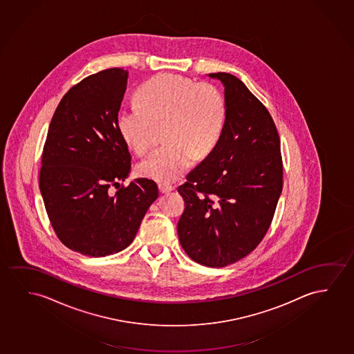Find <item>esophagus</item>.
Wrapping results in <instances>:
<instances>
[{"label": "esophagus", "mask_w": 354, "mask_h": 354, "mask_svg": "<svg viewBox=\"0 0 354 354\" xmlns=\"http://www.w3.org/2000/svg\"><path fill=\"white\" fill-rule=\"evenodd\" d=\"M159 191L162 192V194H169L171 191L174 190V187L169 184H163V183H160L158 185Z\"/></svg>", "instance_id": "34e87169"}]
</instances>
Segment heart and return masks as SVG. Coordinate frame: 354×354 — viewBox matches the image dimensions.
I'll return each instance as SVG.
<instances>
[{
	"mask_svg": "<svg viewBox=\"0 0 354 354\" xmlns=\"http://www.w3.org/2000/svg\"><path fill=\"white\" fill-rule=\"evenodd\" d=\"M138 103L119 108L117 125L124 141L144 153L153 144L156 125L167 123L164 140L138 164L140 174L173 183L216 147L224 128L225 100L209 84H197L176 74H160L140 87Z\"/></svg>",
	"mask_w": 354,
	"mask_h": 354,
	"instance_id": "obj_1",
	"label": "heart"
}]
</instances>
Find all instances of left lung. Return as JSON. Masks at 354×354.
<instances>
[{"label": "left lung", "mask_w": 354, "mask_h": 354, "mask_svg": "<svg viewBox=\"0 0 354 354\" xmlns=\"http://www.w3.org/2000/svg\"><path fill=\"white\" fill-rule=\"evenodd\" d=\"M224 86L226 117L216 147L178 187L185 210L179 241L202 266L226 267L267 234L282 191L280 138L272 115L229 73L208 74Z\"/></svg>", "instance_id": "left-lung-1"}]
</instances>
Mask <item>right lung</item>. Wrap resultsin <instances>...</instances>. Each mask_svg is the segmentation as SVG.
<instances>
[{
    "label": "right lung",
    "mask_w": 354,
    "mask_h": 354,
    "mask_svg": "<svg viewBox=\"0 0 354 354\" xmlns=\"http://www.w3.org/2000/svg\"><path fill=\"white\" fill-rule=\"evenodd\" d=\"M128 75L111 68L73 86L52 117L44 146L40 191L47 216L62 243L85 256L125 250L158 198V186L145 178L109 191L131 170L117 125Z\"/></svg>",
    "instance_id": "right-lung-1"
}]
</instances>
